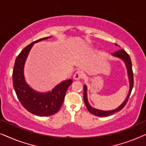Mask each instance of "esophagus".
<instances>
[{"label":"esophagus","instance_id":"34e87169","mask_svg":"<svg viewBox=\"0 0 146 146\" xmlns=\"http://www.w3.org/2000/svg\"><path fill=\"white\" fill-rule=\"evenodd\" d=\"M84 76V74L82 71L78 70L76 72L73 76V78L75 80H79L81 78H82Z\"/></svg>","mask_w":146,"mask_h":146}]
</instances>
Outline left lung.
Masks as SVG:
<instances>
[{
    "label": "left lung",
    "instance_id": "left-lung-1",
    "mask_svg": "<svg viewBox=\"0 0 146 146\" xmlns=\"http://www.w3.org/2000/svg\"><path fill=\"white\" fill-rule=\"evenodd\" d=\"M115 44L116 46H118V45H117V44ZM111 55H112L113 56L118 58L121 59L125 64V66L127 69V76H128L129 84V92L127 94V96H126V98L125 99V100L123 101V103L121 104L120 106H119L117 108H115L114 110H107V111L100 110L94 108L91 106L90 104L88 102V100L87 86L86 85L84 86V101L86 106L88 110L92 114L97 115V116H99V117L108 116V115L113 114V113L117 112V111H120L125 106V105L126 104L127 100H128L129 96H130L131 90L133 88V77L132 66H131V59H130V57H129V56L127 54L126 52L123 50H119L111 54Z\"/></svg>",
    "mask_w": 146,
    "mask_h": 146
}]
</instances>
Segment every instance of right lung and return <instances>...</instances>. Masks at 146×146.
<instances>
[{
	"mask_svg": "<svg viewBox=\"0 0 146 146\" xmlns=\"http://www.w3.org/2000/svg\"><path fill=\"white\" fill-rule=\"evenodd\" d=\"M51 37L40 38L25 47L16 58L13 68V87L20 102L29 112L38 116H49L56 113L62 104L68 88L72 83L71 79L66 80L50 91L40 92L32 88L26 82L24 70L31 48L35 43Z\"/></svg>",
	"mask_w": 146,
	"mask_h": 146,
	"instance_id": "add662e5",
	"label": "right lung"
}]
</instances>
